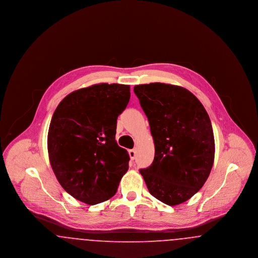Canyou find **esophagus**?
<instances>
[{"instance_id": "esophagus-1", "label": "esophagus", "mask_w": 258, "mask_h": 258, "mask_svg": "<svg viewBox=\"0 0 258 258\" xmlns=\"http://www.w3.org/2000/svg\"><path fill=\"white\" fill-rule=\"evenodd\" d=\"M128 155H130V158H131V160H135V157H136V151H135V149H133V150H130V151H128Z\"/></svg>"}]
</instances>
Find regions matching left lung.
Returning a JSON list of instances; mask_svg holds the SVG:
<instances>
[{"mask_svg":"<svg viewBox=\"0 0 258 258\" xmlns=\"http://www.w3.org/2000/svg\"><path fill=\"white\" fill-rule=\"evenodd\" d=\"M155 143L153 163L139 171L149 192L175 206L194 197L213 167L211 120L198 98L183 87L164 83L135 86Z\"/></svg>","mask_w":258,"mask_h":258,"instance_id":"8db88e82","label":"left lung"}]
</instances>
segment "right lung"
I'll return each mask as SVG.
<instances>
[{
    "mask_svg": "<svg viewBox=\"0 0 258 258\" xmlns=\"http://www.w3.org/2000/svg\"><path fill=\"white\" fill-rule=\"evenodd\" d=\"M130 98V85L96 84L71 93L54 112L47 136L50 164L75 199L96 205L116 194L130 161L115 140L117 119Z\"/></svg>",
    "mask_w": 258,
    "mask_h": 258,
    "instance_id": "add662e5",
    "label": "right lung"
}]
</instances>
